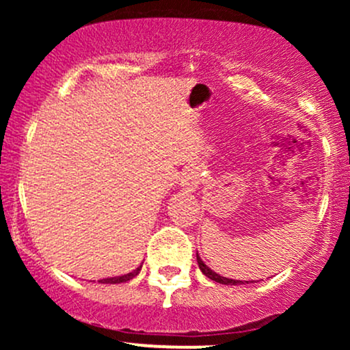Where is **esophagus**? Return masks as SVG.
Segmentation results:
<instances>
[{"mask_svg":"<svg viewBox=\"0 0 350 350\" xmlns=\"http://www.w3.org/2000/svg\"><path fill=\"white\" fill-rule=\"evenodd\" d=\"M198 184H199V172L194 170L187 171L186 174L183 176V179H180V186L187 189V191H196Z\"/></svg>","mask_w":350,"mask_h":350,"instance_id":"obj_1","label":"esophagus"}]
</instances>
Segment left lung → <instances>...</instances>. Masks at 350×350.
Masks as SVG:
<instances>
[{
  "label": "left lung",
  "instance_id": "1",
  "mask_svg": "<svg viewBox=\"0 0 350 350\" xmlns=\"http://www.w3.org/2000/svg\"><path fill=\"white\" fill-rule=\"evenodd\" d=\"M198 263H199L200 271H202L204 275L207 276V278H211V280L217 281V283H222V284H242V283H243V281H240V280H230V278H226V276L217 275L215 271H212L211 268H208L207 265L204 263L202 260H200V256H199V255H198ZM247 283H248V281H247Z\"/></svg>",
  "mask_w": 350,
  "mask_h": 350
}]
</instances>
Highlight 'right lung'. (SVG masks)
Wrapping results in <instances>:
<instances>
[{"mask_svg":"<svg viewBox=\"0 0 350 350\" xmlns=\"http://www.w3.org/2000/svg\"><path fill=\"white\" fill-rule=\"evenodd\" d=\"M142 271V265H139L136 270H133L131 273H126L123 276H115V278H105V280H100V283H110V284H116V283H124V281H130L131 278H135L138 273Z\"/></svg>","mask_w":350,"mask_h":350,"instance_id":"add662e5","label":"right lung"}]
</instances>
